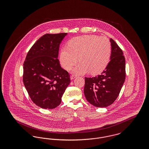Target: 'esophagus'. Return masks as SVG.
<instances>
[{
	"label": "esophagus",
	"instance_id": "1",
	"mask_svg": "<svg viewBox=\"0 0 149 149\" xmlns=\"http://www.w3.org/2000/svg\"><path fill=\"white\" fill-rule=\"evenodd\" d=\"M75 78V76H74V75H71L70 79H71V80H73Z\"/></svg>",
	"mask_w": 149,
	"mask_h": 149
}]
</instances>
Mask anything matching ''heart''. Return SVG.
<instances>
[{
	"label": "heart",
	"instance_id": "1",
	"mask_svg": "<svg viewBox=\"0 0 149 149\" xmlns=\"http://www.w3.org/2000/svg\"><path fill=\"white\" fill-rule=\"evenodd\" d=\"M112 51L111 43L105 36L84 35L75 37L61 49L60 62L64 68L70 70L79 61L73 69L78 75L90 73L95 75L102 72L109 62Z\"/></svg>",
	"mask_w": 149,
	"mask_h": 149
}]
</instances>
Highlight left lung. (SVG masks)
Segmentation results:
<instances>
[{
	"mask_svg": "<svg viewBox=\"0 0 149 149\" xmlns=\"http://www.w3.org/2000/svg\"><path fill=\"white\" fill-rule=\"evenodd\" d=\"M111 60L100 75L85 78L84 93L86 100L100 108L111 105L118 97L126 78L125 58L122 50L112 38Z\"/></svg>",
	"mask_w": 149,
	"mask_h": 149,
	"instance_id": "left-lung-1",
	"label": "left lung"
}]
</instances>
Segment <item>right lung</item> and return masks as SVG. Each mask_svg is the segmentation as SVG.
Masks as SVG:
<instances>
[{
	"label": "right lung",
	"mask_w": 149,
	"mask_h": 149,
	"mask_svg": "<svg viewBox=\"0 0 149 149\" xmlns=\"http://www.w3.org/2000/svg\"><path fill=\"white\" fill-rule=\"evenodd\" d=\"M66 35H44L29 50L23 64L24 85L33 102L42 108L58 106L70 83L58 59L60 44Z\"/></svg>",
	"instance_id": "add662e5"
}]
</instances>
